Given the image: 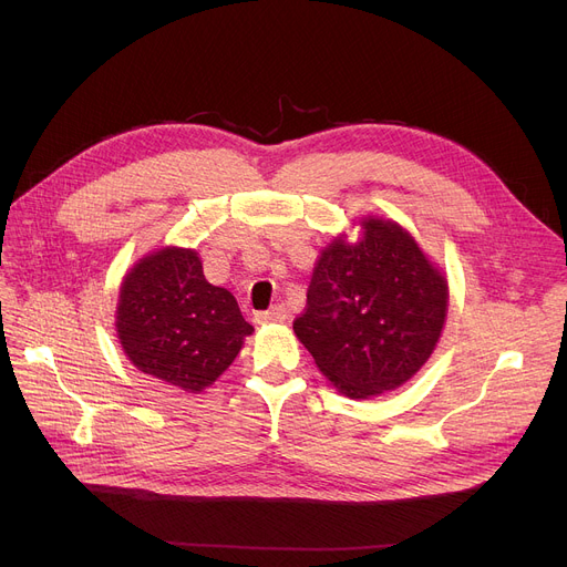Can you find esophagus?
I'll return each instance as SVG.
<instances>
[{
    "instance_id": "obj_1",
    "label": "esophagus",
    "mask_w": 567,
    "mask_h": 567,
    "mask_svg": "<svg viewBox=\"0 0 567 567\" xmlns=\"http://www.w3.org/2000/svg\"><path fill=\"white\" fill-rule=\"evenodd\" d=\"M285 319H287V310H285V306H274L271 310L257 312V317H255V321H257V323H282Z\"/></svg>"
}]
</instances>
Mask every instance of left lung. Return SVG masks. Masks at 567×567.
Returning a JSON list of instances; mask_svg holds the SVG:
<instances>
[{
  "label": "left lung",
  "instance_id": "8db88e82",
  "mask_svg": "<svg viewBox=\"0 0 567 567\" xmlns=\"http://www.w3.org/2000/svg\"><path fill=\"white\" fill-rule=\"evenodd\" d=\"M363 236L321 250L293 333L321 374L351 400L395 391L432 355L449 282L393 220L365 218Z\"/></svg>",
  "mask_w": 567,
  "mask_h": 567
}]
</instances>
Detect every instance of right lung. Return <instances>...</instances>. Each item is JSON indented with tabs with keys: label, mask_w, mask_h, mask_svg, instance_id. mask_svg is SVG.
<instances>
[{
	"label": "right lung",
	"mask_w": 567,
	"mask_h": 567,
	"mask_svg": "<svg viewBox=\"0 0 567 567\" xmlns=\"http://www.w3.org/2000/svg\"><path fill=\"white\" fill-rule=\"evenodd\" d=\"M234 296L206 282L188 248H161L124 276L116 336L128 361L186 393L212 385L252 336Z\"/></svg>",
	"instance_id": "right-lung-1"
}]
</instances>
